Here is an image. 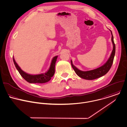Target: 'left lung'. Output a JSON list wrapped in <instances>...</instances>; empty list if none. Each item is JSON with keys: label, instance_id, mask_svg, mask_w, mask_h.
<instances>
[{"label": "left lung", "instance_id": "8db88e82", "mask_svg": "<svg viewBox=\"0 0 127 127\" xmlns=\"http://www.w3.org/2000/svg\"><path fill=\"white\" fill-rule=\"evenodd\" d=\"M111 33L112 35L111 41L113 44V50L109 58L108 59L107 61L105 63V64H103L102 66L91 70L84 71L80 70L78 69L76 67H75L73 64L71 60V66L73 69H74V71L78 76H79L82 78L87 79V80H93L104 75L109 71V70L111 68V67L113 64V60H114V58L115 54V49H116L115 45L114 42L113 36L111 31Z\"/></svg>", "mask_w": 127, "mask_h": 127}]
</instances>
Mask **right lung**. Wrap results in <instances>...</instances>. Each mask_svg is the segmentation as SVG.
<instances>
[{
	"mask_svg": "<svg viewBox=\"0 0 127 127\" xmlns=\"http://www.w3.org/2000/svg\"><path fill=\"white\" fill-rule=\"evenodd\" d=\"M58 56H55L52 60V62L48 70L44 73L39 74L33 75L28 74L22 70L18 65L13 57V62L15 66L22 77L27 82L30 83H44L48 82L53 76L55 72V65Z\"/></svg>",
	"mask_w": 127,
	"mask_h": 127,
	"instance_id": "1",
	"label": "right lung"
}]
</instances>
